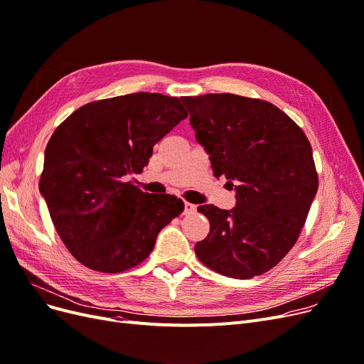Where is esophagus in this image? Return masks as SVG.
I'll return each instance as SVG.
<instances>
[{
	"label": "esophagus",
	"instance_id": "esophagus-1",
	"mask_svg": "<svg viewBox=\"0 0 364 364\" xmlns=\"http://www.w3.org/2000/svg\"><path fill=\"white\" fill-rule=\"evenodd\" d=\"M196 213V205L191 203V202H184V214H195Z\"/></svg>",
	"mask_w": 364,
	"mask_h": 364
}]
</instances>
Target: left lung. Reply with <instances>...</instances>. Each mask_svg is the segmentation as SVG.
Returning a JSON list of instances; mask_svg holds the SVG:
<instances>
[{"mask_svg": "<svg viewBox=\"0 0 364 364\" xmlns=\"http://www.w3.org/2000/svg\"><path fill=\"white\" fill-rule=\"evenodd\" d=\"M198 143L214 176L235 187L236 207L198 208L210 233L195 245L198 259L230 278L267 272L287 255L304 228L318 176L299 126L274 104L233 93L183 97Z\"/></svg>", "mask_w": 364, "mask_h": 364, "instance_id": "8db88e82", "label": "left lung"}]
</instances>
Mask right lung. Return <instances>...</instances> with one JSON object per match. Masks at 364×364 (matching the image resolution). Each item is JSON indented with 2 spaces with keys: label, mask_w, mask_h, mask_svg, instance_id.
I'll use <instances>...</instances> for the list:
<instances>
[{
  "label": "right lung",
  "mask_w": 364,
  "mask_h": 364,
  "mask_svg": "<svg viewBox=\"0 0 364 364\" xmlns=\"http://www.w3.org/2000/svg\"><path fill=\"white\" fill-rule=\"evenodd\" d=\"M187 117L178 98L138 92L89 102L62 122L44 151L40 192L62 242L82 264L117 274L149 257L184 202L139 191L153 146Z\"/></svg>",
  "instance_id": "right-lung-1"
}]
</instances>
